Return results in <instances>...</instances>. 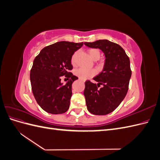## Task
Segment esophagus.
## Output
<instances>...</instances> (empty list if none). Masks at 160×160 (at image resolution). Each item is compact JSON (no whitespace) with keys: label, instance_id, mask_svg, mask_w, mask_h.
<instances>
[{"label":"esophagus","instance_id":"34e87169","mask_svg":"<svg viewBox=\"0 0 160 160\" xmlns=\"http://www.w3.org/2000/svg\"><path fill=\"white\" fill-rule=\"evenodd\" d=\"M79 80L82 81H83V82H85V80H83V79H79Z\"/></svg>","mask_w":160,"mask_h":160}]
</instances>
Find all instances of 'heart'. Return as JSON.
<instances>
[{
  "label": "heart",
  "instance_id": "heart-1",
  "mask_svg": "<svg viewBox=\"0 0 160 160\" xmlns=\"http://www.w3.org/2000/svg\"><path fill=\"white\" fill-rule=\"evenodd\" d=\"M88 52L89 56L91 57V59H93L95 61L98 60L100 58L101 52L98 49H90L88 50ZM77 54H78V51H76L71 57V62L72 65L73 66L76 65V59ZM75 75L79 77L81 79L85 80L95 75L96 71L93 69H87L85 68V67H80V68L75 71Z\"/></svg>",
  "mask_w": 160,
  "mask_h": 160
}]
</instances>
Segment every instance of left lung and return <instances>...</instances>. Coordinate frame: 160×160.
I'll list each match as a JSON object with an SVG mask.
<instances>
[{"label":"left lung","instance_id":"1","mask_svg":"<svg viewBox=\"0 0 160 160\" xmlns=\"http://www.w3.org/2000/svg\"><path fill=\"white\" fill-rule=\"evenodd\" d=\"M84 44L102 51L105 62L102 72L93 79L85 81L84 95L88 111L94 115H103L113 111L125 98L132 76L129 57L123 48L108 40H98ZM102 88H98L101 85Z\"/></svg>","mask_w":160,"mask_h":160}]
</instances>
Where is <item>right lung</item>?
<instances>
[{"label": "right lung", "instance_id": "1", "mask_svg": "<svg viewBox=\"0 0 160 160\" xmlns=\"http://www.w3.org/2000/svg\"><path fill=\"white\" fill-rule=\"evenodd\" d=\"M83 42H57L47 46L33 61L30 72L32 91L37 103L46 112L64 113L69 109L71 86L78 77L72 75L71 59ZM69 78L65 85L61 77Z\"/></svg>", "mask_w": 160, "mask_h": 160}]
</instances>
